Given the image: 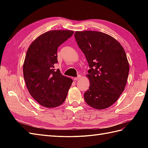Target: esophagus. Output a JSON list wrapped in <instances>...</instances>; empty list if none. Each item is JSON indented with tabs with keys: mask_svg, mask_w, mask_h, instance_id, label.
<instances>
[{
	"mask_svg": "<svg viewBox=\"0 0 148 148\" xmlns=\"http://www.w3.org/2000/svg\"><path fill=\"white\" fill-rule=\"evenodd\" d=\"M80 77H81V76H80V75H79V76H78L77 77H74V78H73V79H74V80H75V81H77V80L79 79Z\"/></svg>",
	"mask_w": 148,
	"mask_h": 148,
	"instance_id": "obj_1",
	"label": "esophagus"
}]
</instances>
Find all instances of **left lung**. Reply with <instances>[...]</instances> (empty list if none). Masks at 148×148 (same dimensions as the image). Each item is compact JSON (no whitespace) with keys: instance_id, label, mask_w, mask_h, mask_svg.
<instances>
[{"instance_id":"obj_1","label":"left lung","mask_w":148,"mask_h":148,"mask_svg":"<svg viewBox=\"0 0 148 148\" xmlns=\"http://www.w3.org/2000/svg\"><path fill=\"white\" fill-rule=\"evenodd\" d=\"M74 37L90 67V86L84 93V100L95 109L108 108L126 86L129 73L126 53L117 40L104 33L77 31Z\"/></svg>"}]
</instances>
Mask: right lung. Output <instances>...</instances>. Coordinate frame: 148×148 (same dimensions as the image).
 Wrapping results in <instances>:
<instances>
[{
	"label": "right lung",
	"mask_w": 148,
	"mask_h": 148,
	"mask_svg": "<svg viewBox=\"0 0 148 148\" xmlns=\"http://www.w3.org/2000/svg\"><path fill=\"white\" fill-rule=\"evenodd\" d=\"M72 30H51L39 36L27 51L23 76L30 94L40 105L55 108L65 100L73 81L55 70L58 47L72 36Z\"/></svg>",
	"instance_id": "add662e5"
}]
</instances>
